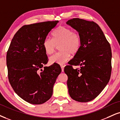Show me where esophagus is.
Returning a JSON list of instances; mask_svg holds the SVG:
<instances>
[{
  "label": "esophagus",
  "mask_w": 120,
  "mask_h": 120,
  "mask_svg": "<svg viewBox=\"0 0 120 120\" xmlns=\"http://www.w3.org/2000/svg\"><path fill=\"white\" fill-rule=\"evenodd\" d=\"M64 65H63V64H61L60 65V67H61V69H62V71L63 72V71H64Z\"/></svg>",
  "instance_id": "obj_1"
}]
</instances>
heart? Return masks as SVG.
<instances>
[{
	"instance_id": "obj_1",
	"label": "heart",
	"mask_w": 120,
	"mask_h": 120,
	"mask_svg": "<svg viewBox=\"0 0 120 120\" xmlns=\"http://www.w3.org/2000/svg\"><path fill=\"white\" fill-rule=\"evenodd\" d=\"M53 39L46 37L43 42L45 53L51 54L55 51L57 45L60 51L49 58L51 63L63 64L69 60L71 53L75 54L78 52L81 45L79 34L73 32L71 29L64 26L57 27L52 33Z\"/></svg>"
}]
</instances>
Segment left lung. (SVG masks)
I'll list each match as a JSON object with an SVG mask.
<instances>
[{
	"instance_id": "obj_1",
	"label": "left lung",
	"mask_w": 120,
	"mask_h": 120,
	"mask_svg": "<svg viewBox=\"0 0 120 120\" xmlns=\"http://www.w3.org/2000/svg\"><path fill=\"white\" fill-rule=\"evenodd\" d=\"M66 23L77 31L81 38L80 49L64 69L68 93L75 101L87 102L98 96L110 81L111 49L94 22L73 18ZM72 65H80V68L73 69Z\"/></svg>"
}]
</instances>
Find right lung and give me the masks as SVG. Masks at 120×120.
Listing matches in <instances>:
<instances>
[{
  "label": "right lung",
  "mask_w": 120,
  "mask_h": 120,
  "mask_svg": "<svg viewBox=\"0 0 120 120\" xmlns=\"http://www.w3.org/2000/svg\"><path fill=\"white\" fill-rule=\"evenodd\" d=\"M58 23L44 22L26 25L18 30L7 54L8 79L15 92L31 104H42L51 97L61 72L58 64L44 66L48 57L43 42Z\"/></svg>",
  "instance_id": "obj_1"
}]
</instances>
